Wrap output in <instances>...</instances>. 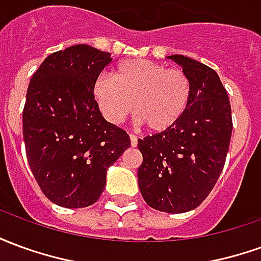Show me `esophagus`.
<instances>
[{"label":"esophagus","instance_id":"esophagus-1","mask_svg":"<svg viewBox=\"0 0 261 261\" xmlns=\"http://www.w3.org/2000/svg\"><path fill=\"white\" fill-rule=\"evenodd\" d=\"M130 141H131V147H137V144H138V138L134 134H130Z\"/></svg>","mask_w":261,"mask_h":261}]
</instances>
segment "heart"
<instances>
[{
  "mask_svg": "<svg viewBox=\"0 0 261 261\" xmlns=\"http://www.w3.org/2000/svg\"><path fill=\"white\" fill-rule=\"evenodd\" d=\"M93 99L110 124H120L134 112L138 124L161 133L183 117L192 97L189 75L149 60L121 61L93 84Z\"/></svg>",
  "mask_w": 261,
  "mask_h": 261,
  "instance_id": "1",
  "label": "heart"
}]
</instances>
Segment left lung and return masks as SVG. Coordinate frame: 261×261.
<instances>
[{"mask_svg":"<svg viewBox=\"0 0 261 261\" xmlns=\"http://www.w3.org/2000/svg\"><path fill=\"white\" fill-rule=\"evenodd\" d=\"M168 59L189 75L192 97L175 125L138 140V186L149 207L181 214L198 207L218 180L229 149L232 114L213 68L180 54Z\"/></svg>","mask_w":261,"mask_h":261,"instance_id":"obj_1","label":"left lung"}]
</instances>
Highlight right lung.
Masks as SVG:
<instances>
[{"label": "right lung", "mask_w": 261, "mask_h": 261, "mask_svg": "<svg viewBox=\"0 0 261 261\" xmlns=\"http://www.w3.org/2000/svg\"><path fill=\"white\" fill-rule=\"evenodd\" d=\"M112 54L76 44L50 54L33 74L23 109L26 156L44 196L65 208L97 201L109 166L130 147L93 99V84Z\"/></svg>", "instance_id": "add662e5"}]
</instances>
